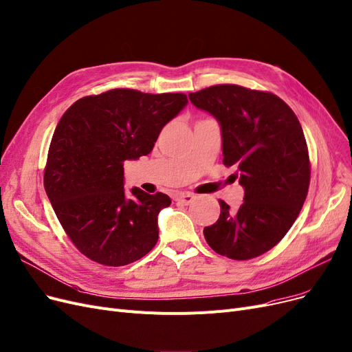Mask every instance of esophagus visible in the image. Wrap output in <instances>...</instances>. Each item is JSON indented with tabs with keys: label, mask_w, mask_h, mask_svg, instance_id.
I'll return each instance as SVG.
<instances>
[{
	"label": "esophagus",
	"mask_w": 352,
	"mask_h": 352,
	"mask_svg": "<svg viewBox=\"0 0 352 352\" xmlns=\"http://www.w3.org/2000/svg\"><path fill=\"white\" fill-rule=\"evenodd\" d=\"M195 198L194 194L191 192H181L175 197V201L179 203V204H184V206H188L190 203H192V200Z\"/></svg>",
	"instance_id": "1"
}]
</instances>
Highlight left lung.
<instances>
[{"mask_svg": "<svg viewBox=\"0 0 352 352\" xmlns=\"http://www.w3.org/2000/svg\"><path fill=\"white\" fill-rule=\"evenodd\" d=\"M198 109L220 122L223 164L236 166L244 201L204 228L208 246L233 261H249L285 237L308 195L311 161L294 111L270 91L216 85L188 95Z\"/></svg>", "mask_w": 352, "mask_h": 352, "instance_id": "8db88e82", "label": "left lung"}]
</instances>
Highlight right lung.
<instances>
[{"label": "right lung", "instance_id": "1", "mask_svg": "<svg viewBox=\"0 0 352 352\" xmlns=\"http://www.w3.org/2000/svg\"><path fill=\"white\" fill-rule=\"evenodd\" d=\"M184 94L111 89L76 100L58 120L44 190L67 237L104 266L140 261L158 241L166 194L124 188V162L148 155L161 129L187 104Z\"/></svg>", "mask_w": 352, "mask_h": 352}]
</instances>
